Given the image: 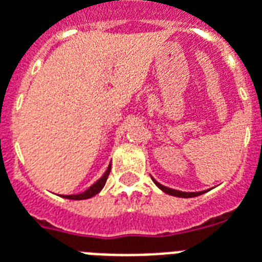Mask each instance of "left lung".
I'll return each instance as SVG.
<instances>
[{
  "instance_id": "8db88e82",
  "label": "left lung",
  "mask_w": 262,
  "mask_h": 262,
  "mask_svg": "<svg viewBox=\"0 0 262 262\" xmlns=\"http://www.w3.org/2000/svg\"><path fill=\"white\" fill-rule=\"evenodd\" d=\"M153 182L156 183V186L160 188V190H163L164 192H167L169 195H173V196H180V198H191V196H196V195H201V194H204L206 191H198V192H184V191H179V190H173V188H169V187H165L163 184H160L157 180H154Z\"/></svg>"
}]
</instances>
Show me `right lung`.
<instances>
[{
    "mask_svg": "<svg viewBox=\"0 0 262 262\" xmlns=\"http://www.w3.org/2000/svg\"><path fill=\"white\" fill-rule=\"evenodd\" d=\"M109 173H111V164H109L108 169H106V172L103 173L102 178L97 180L93 186H90V187L87 188L86 191L80 192V194H74V195H62V196H64V198H68V200H87V198H91V196H94L95 194H98V192L102 190L105 183H106V179H108Z\"/></svg>",
    "mask_w": 262,
    "mask_h": 262,
    "instance_id": "right-lung-1",
    "label": "right lung"
}]
</instances>
